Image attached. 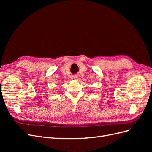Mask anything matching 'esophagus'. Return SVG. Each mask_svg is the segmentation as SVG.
I'll return each mask as SVG.
<instances>
[{
	"label": "esophagus",
	"mask_w": 152,
	"mask_h": 152,
	"mask_svg": "<svg viewBox=\"0 0 152 152\" xmlns=\"http://www.w3.org/2000/svg\"><path fill=\"white\" fill-rule=\"evenodd\" d=\"M73 77V79H77V75H74Z\"/></svg>",
	"instance_id": "34e87169"
}]
</instances>
